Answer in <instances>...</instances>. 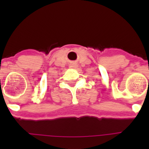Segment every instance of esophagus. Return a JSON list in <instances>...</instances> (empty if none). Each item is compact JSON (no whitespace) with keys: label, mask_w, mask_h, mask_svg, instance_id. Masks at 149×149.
I'll list each match as a JSON object with an SVG mask.
<instances>
[{"label":"esophagus","mask_w":149,"mask_h":149,"mask_svg":"<svg viewBox=\"0 0 149 149\" xmlns=\"http://www.w3.org/2000/svg\"><path fill=\"white\" fill-rule=\"evenodd\" d=\"M78 67V64H77L76 62H71L70 65H69V68H77Z\"/></svg>","instance_id":"esophagus-1"}]
</instances>
